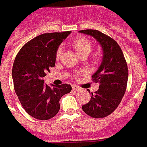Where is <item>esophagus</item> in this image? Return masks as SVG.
<instances>
[{
  "label": "esophagus",
  "mask_w": 147,
  "mask_h": 147,
  "mask_svg": "<svg viewBox=\"0 0 147 147\" xmlns=\"http://www.w3.org/2000/svg\"><path fill=\"white\" fill-rule=\"evenodd\" d=\"M72 88H73V90H74V91H81V89H82L80 87L77 86V85H73V86H72Z\"/></svg>",
  "instance_id": "34e87169"
}]
</instances>
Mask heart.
<instances>
[{"instance_id": "heart-1", "label": "heart", "mask_w": 147, "mask_h": 147, "mask_svg": "<svg viewBox=\"0 0 147 147\" xmlns=\"http://www.w3.org/2000/svg\"><path fill=\"white\" fill-rule=\"evenodd\" d=\"M74 48L75 50V51L77 52V54L79 56L82 55H88L91 51H92V48H93V45L92 42L88 39V38L85 37H78L74 40V42L73 43ZM62 48L61 47H59L57 51H56V58L59 59L60 57V55L62 54ZM82 72H78L77 73V74H80Z\"/></svg>"}]
</instances>
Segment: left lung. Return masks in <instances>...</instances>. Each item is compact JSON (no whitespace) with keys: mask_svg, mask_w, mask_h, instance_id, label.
Wrapping results in <instances>:
<instances>
[{"mask_svg":"<svg viewBox=\"0 0 147 147\" xmlns=\"http://www.w3.org/2000/svg\"><path fill=\"white\" fill-rule=\"evenodd\" d=\"M80 32L95 38L103 49L101 65L92 76V82L100 84L99 89L91 93L90 100L82 109L92 118H104L117 109L125 93L128 79L127 62L120 47L110 36L92 29Z\"/></svg>","mask_w":147,"mask_h":147,"instance_id":"obj_1","label":"left lung"}]
</instances>
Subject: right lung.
<instances>
[{
    "mask_svg": "<svg viewBox=\"0 0 147 147\" xmlns=\"http://www.w3.org/2000/svg\"><path fill=\"white\" fill-rule=\"evenodd\" d=\"M70 31L42 34L22 47L12 66L13 85L19 100L29 115L40 120L53 118L60 109L59 100L70 92L68 84H44L43 78L55 65L56 51Z\"/></svg>",
    "mask_w": 147,
    "mask_h": 147,
    "instance_id": "right-lung-1",
    "label": "right lung"
}]
</instances>
